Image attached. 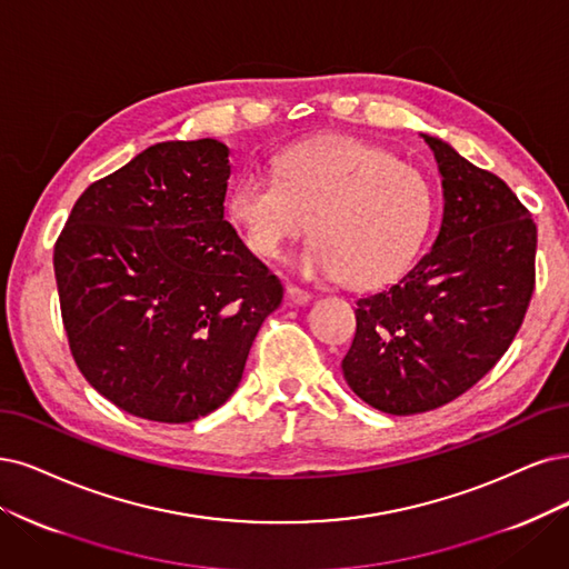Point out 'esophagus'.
Returning <instances> with one entry per match:
<instances>
[{
    "mask_svg": "<svg viewBox=\"0 0 569 569\" xmlns=\"http://www.w3.org/2000/svg\"><path fill=\"white\" fill-rule=\"evenodd\" d=\"M286 298L292 305H307V302H311V292H307V290H302L298 286H288L286 288Z\"/></svg>",
    "mask_w": 569,
    "mask_h": 569,
    "instance_id": "1",
    "label": "esophagus"
}]
</instances>
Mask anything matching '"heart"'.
<instances>
[{
    "label": "heart",
    "instance_id": "b5f03b06",
    "mask_svg": "<svg viewBox=\"0 0 569 569\" xmlns=\"http://www.w3.org/2000/svg\"><path fill=\"white\" fill-rule=\"evenodd\" d=\"M227 210L243 243L262 260L309 227L296 256L309 279L359 288L389 283L425 243L433 197L415 166L359 138L328 136L290 147L273 173L248 171L231 187Z\"/></svg>",
    "mask_w": 569,
    "mask_h": 569
}]
</instances>
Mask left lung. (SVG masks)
Instances as JSON below:
<instances>
[{
	"label": "left lung",
	"mask_w": 569,
	"mask_h": 569,
	"mask_svg": "<svg viewBox=\"0 0 569 569\" xmlns=\"http://www.w3.org/2000/svg\"><path fill=\"white\" fill-rule=\"evenodd\" d=\"M443 184L433 246L401 279L356 302L345 380L368 406L417 415L486 377L535 290L537 224L509 184L422 133Z\"/></svg>",
	"instance_id": "left-lung-1"
}]
</instances>
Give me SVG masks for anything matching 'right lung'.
I'll return each instance as SVG.
<instances>
[{"label": "right lung", "mask_w": 569, "mask_h": 569, "mask_svg": "<svg viewBox=\"0 0 569 569\" xmlns=\"http://www.w3.org/2000/svg\"><path fill=\"white\" fill-rule=\"evenodd\" d=\"M229 147H147L83 189L53 248L74 363L117 408L163 425L218 410L283 286L224 220Z\"/></svg>", "instance_id": "add662e5"}]
</instances>
